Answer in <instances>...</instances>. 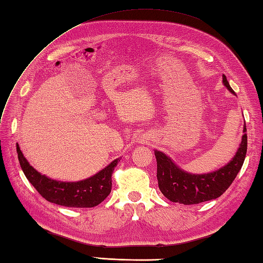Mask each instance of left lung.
I'll use <instances>...</instances> for the list:
<instances>
[{
    "mask_svg": "<svg viewBox=\"0 0 263 263\" xmlns=\"http://www.w3.org/2000/svg\"><path fill=\"white\" fill-rule=\"evenodd\" d=\"M222 83L232 93L236 95L228 83L225 74H222ZM247 150L248 136L245 124L243 126L242 142L235 156L225 166L206 174H192L183 171L168 156L159 150H155L159 190L172 202L183 204H198L219 198L230 187L241 171Z\"/></svg>",
    "mask_w": 263,
    "mask_h": 263,
    "instance_id": "1",
    "label": "left lung"
}]
</instances>
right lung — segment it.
I'll list each match as a JSON object with an SVG mask.
<instances>
[{
    "instance_id": "1",
    "label": "right lung",
    "mask_w": 263,
    "mask_h": 263,
    "mask_svg": "<svg viewBox=\"0 0 263 263\" xmlns=\"http://www.w3.org/2000/svg\"><path fill=\"white\" fill-rule=\"evenodd\" d=\"M19 163L22 172L38 193L52 203L71 206V208H91L108 197L111 190V173L120 158L106 166L91 177L78 182H61L49 178L37 172L28 163L16 143Z\"/></svg>"
}]
</instances>
